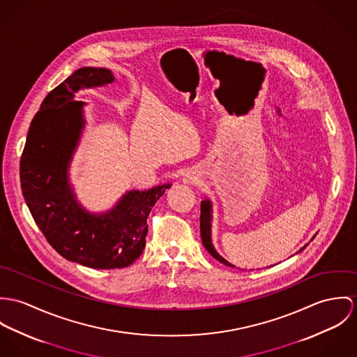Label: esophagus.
Segmentation results:
<instances>
[{
    "label": "esophagus",
    "instance_id": "obj_1",
    "mask_svg": "<svg viewBox=\"0 0 357 357\" xmlns=\"http://www.w3.org/2000/svg\"><path fill=\"white\" fill-rule=\"evenodd\" d=\"M183 182L185 183H188V185H192V183H196L197 182V175L195 174V172H188V174H185V176H183Z\"/></svg>",
    "mask_w": 357,
    "mask_h": 357
}]
</instances>
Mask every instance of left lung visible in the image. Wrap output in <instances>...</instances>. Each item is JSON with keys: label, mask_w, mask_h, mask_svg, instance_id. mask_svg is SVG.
I'll return each instance as SVG.
<instances>
[{"label": "left lung", "mask_w": 357, "mask_h": 357, "mask_svg": "<svg viewBox=\"0 0 357 357\" xmlns=\"http://www.w3.org/2000/svg\"><path fill=\"white\" fill-rule=\"evenodd\" d=\"M211 209H212V205L209 202V199H205L201 202V216H199V233H201V239H202V245L205 246V249L218 260L220 261L222 264L225 266H229V267H233L227 260H225L213 248L212 245V241H211ZM305 248V246H304ZM303 248V249H304ZM301 249V250H303Z\"/></svg>", "instance_id": "1"}]
</instances>
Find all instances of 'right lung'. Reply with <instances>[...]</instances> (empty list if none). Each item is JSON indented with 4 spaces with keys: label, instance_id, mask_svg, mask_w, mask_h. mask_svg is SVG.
<instances>
[{
    "label": "right lung",
    "instance_id": "1",
    "mask_svg": "<svg viewBox=\"0 0 357 357\" xmlns=\"http://www.w3.org/2000/svg\"><path fill=\"white\" fill-rule=\"evenodd\" d=\"M112 80L109 70L86 67L53 89L30 124L20 158L22 193L46 241L67 260L98 270L127 267L142 255L149 212L171 188L130 192L101 216L86 213L74 199L67 168L83 126V104L73 91Z\"/></svg>",
    "mask_w": 357,
    "mask_h": 357
}]
</instances>
